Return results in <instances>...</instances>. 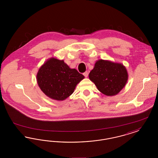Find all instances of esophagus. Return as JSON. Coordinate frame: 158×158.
<instances>
[{"instance_id": "obj_1", "label": "esophagus", "mask_w": 158, "mask_h": 158, "mask_svg": "<svg viewBox=\"0 0 158 158\" xmlns=\"http://www.w3.org/2000/svg\"><path fill=\"white\" fill-rule=\"evenodd\" d=\"M84 76L85 77H88V72H87V71H86L85 73H83V74Z\"/></svg>"}]
</instances>
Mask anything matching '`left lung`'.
<instances>
[{
  "label": "left lung",
  "instance_id": "8db88e82",
  "mask_svg": "<svg viewBox=\"0 0 158 158\" xmlns=\"http://www.w3.org/2000/svg\"><path fill=\"white\" fill-rule=\"evenodd\" d=\"M89 78L97 89L106 96L117 95L127 82V71L120 63L99 59L89 74Z\"/></svg>",
  "mask_w": 158,
  "mask_h": 158
}]
</instances>
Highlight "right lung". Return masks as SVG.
Listing matches in <instances>:
<instances>
[{"label": "right lung", "mask_w": 158, "mask_h": 158, "mask_svg": "<svg viewBox=\"0 0 158 158\" xmlns=\"http://www.w3.org/2000/svg\"><path fill=\"white\" fill-rule=\"evenodd\" d=\"M84 77L75 69L69 68L64 60L52 57L39 69L37 82L46 96L63 101L73 93L76 85Z\"/></svg>", "instance_id": "obj_1"}]
</instances>
